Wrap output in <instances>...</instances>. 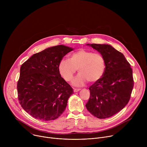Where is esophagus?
Segmentation results:
<instances>
[{
    "label": "esophagus",
    "mask_w": 147,
    "mask_h": 147,
    "mask_svg": "<svg viewBox=\"0 0 147 147\" xmlns=\"http://www.w3.org/2000/svg\"><path fill=\"white\" fill-rule=\"evenodd\" d=\"M80 90V89H78V88H74V92H77L78 91H79Z\"/></svg>",
    "instance_id": "esophagus-1"
}]
</instances>
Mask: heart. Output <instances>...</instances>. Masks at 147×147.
I'll return each mask as SVG.
<instances>
[{
  "label": "heart",
  "mask_w": 147,
  "mask_h": 147,
  "mask_svg": "<svg viewBox=\"0 0 147 147\" xmlns=\"http://www.w3.org/2000/svg\"><path fill=\"white\" fill-rule=\"evenodd\" d=\"M78 69L80 73L73 79V86L81 87L87 81L97 82L105 71V59L99 53L80 49L71 53L70 59H63L59 63V73L66 81L72 80Z\"/></svg>",
  "instance_id": "1"
}]
</instances>
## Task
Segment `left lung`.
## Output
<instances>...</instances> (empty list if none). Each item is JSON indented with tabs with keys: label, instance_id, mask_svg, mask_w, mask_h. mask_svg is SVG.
Masks as SVG:
<instances>
[{
	"label": "left lung",
	"instance_id": "left-lung-1",
	"mask_svg": "<svg viewBox=\"0 0 147 147\" xmlns=\"http://www.w3.org/2000/svg\"><path fill=\"white\" fill-rule=\"evenodd\" d=\"M103 56L106 69L102 77L90 87L87 110L99 119L110 117L128 103L134 86L133 71L123 53L108 44H87Z\"/></svg>",
	"mask_w": 147,
	"mask_h": 147
}]
</instances>
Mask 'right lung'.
Returning a JSON list of instances; mask_svg holds the SVG:
<instances>
[{
  "instance_id": "1",
  "label": "right lung",
  "mask_w": 147,
  "mask_h": 147,
  "mask_svg": "<svg viewBox=\"0 0 147 147\" xmlns=\"http://www.w3.org/2000/svg\"><path fill=\"white\" fill-rule=\"evenodd\" d=\"M73 48L57 45L34 54L20 67L18 99L24 110L35 119L53 120L66 108L74 92L58 70L60 61Z\"/></svg>"
}]
</instances>
